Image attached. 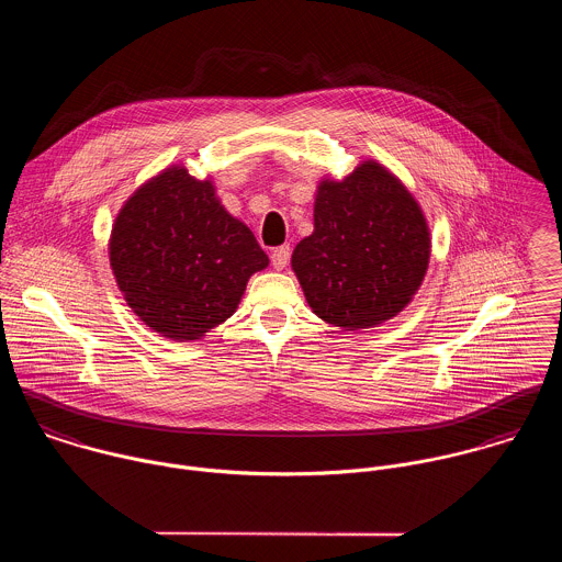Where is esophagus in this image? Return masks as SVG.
<instances>
[{"label":"esophagus","mask_w":562,"mask_h":562,"mask_svg":"<svg viewBox=\"0 0 562 562\" xmlns=\"http://www.w3.org/2000/svg\"><path fill=\"white\" fill-rule=\"evenodd\" d=\"M290 255H292V248H290L288 244L277 246V248L272 250V255H270V261H272L274 270H283V268L290 263Z\"/></svg>","instance_id":"obj_1"}]
</instances>
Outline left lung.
Masks as SVG:
<instances>
[{"mask_svg":"<svg viewBox=\"0 0 562 562\" xmlns=\"http://www.w3.org/2000/svg\"><path fill=\"white\" fill-rule=\"evenodd\" d=\"M430 259L422 207L383 164L322 179L314 234L299 241L292 270L314 314L346 330L392 321L419 290Z\"/></svg>","mask_w":562,"mask_h":562,"instance_id":"1","label":"left lung"}]
</instances>
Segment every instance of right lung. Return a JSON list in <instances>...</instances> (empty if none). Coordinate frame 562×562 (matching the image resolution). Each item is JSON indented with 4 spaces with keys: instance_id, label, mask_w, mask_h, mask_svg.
<instances>
[{
    "instance_id": "1",
    "label": "right lung",
    "mask_w": 562,
    "mask_h": 562,
    "mask_svg": "<svg viewBox=\"0 0 562 562\" xmlns=\"http://www.w3.org/2000/svg\"><path fill=\"white\" fill-rule=\"evenodd\" d=\"M110 266L132 312L161 337L192 341L234 316L250 274L268 266L252 232L210 179L170 166L121 207Z\"/></svg>"
}]
</instances>
